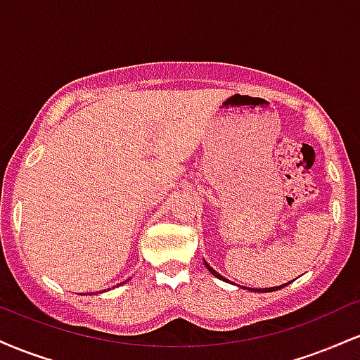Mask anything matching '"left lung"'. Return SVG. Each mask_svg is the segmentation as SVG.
Returning a JSON list of instances; mask_svg holds the SVG:
<instances>
[{"label":"left lung","instance_id":"8db88e82","mask_svg":"<svg viewBox=\"0 0 360 360\" xmlns=\"http://www.w3.org/2000/svg\"><path fill=\"white\" fill-rule=\"evenodd\" d=\"M206 267H208V271H210V272H212V274L214 276V278H218V279H225V278H223V276H221V274H218V272H217V271H214V269H213V267H210V266H208V264H206ZM283 286H286V284H283ZM283 286H279V288H283ZM279 288H267V289H264V291H262V289H259V291H260V292H267V291H276V289H279ZM250 291H252V289H250Z\"/></svg>","mask_w":360,"mask_h":360}]
</instances>
